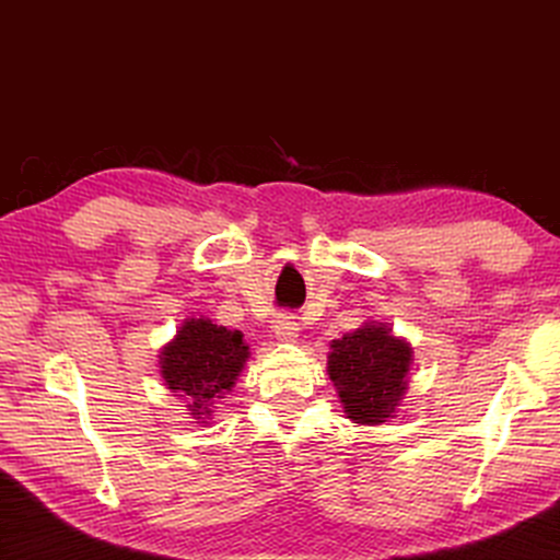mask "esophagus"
<instances>
[{"label": "esophagus", "mask_w": 560, "mask_h": 560, "mask_svg": "<svg viewBox=\"0 0 560 560\" xmlns=\"http://www.w3.org/2000/svg\"><path fill=\"white\" fill-rule=\"evenodd\" d=\"M273 334H277L279 340H296L299 336V320L293 314H279L273 318Z\"/></svg>", "instance_id": "34e87169"}]
</instances>
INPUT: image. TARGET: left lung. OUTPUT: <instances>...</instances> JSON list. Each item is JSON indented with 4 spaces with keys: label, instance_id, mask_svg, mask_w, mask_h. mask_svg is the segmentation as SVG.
Here are the masks:
<instances>
[{
    "label": "left lung",
    "instance_id": "1",
    "mask_svg": "<svg viewBox=\"0 0 560 560\" xmlns=\"http://www.w3.org/2000/svg\"><path fill=\"white\" fill-rule=\"evenodd\" d=\"M328 375L338 387L350 420L385 422L407 390L412 348L390 336L385 326L365 324L330 343Z\"/></svg>",
    "mask_w": 560,
    "mask_h": 560
}]
</instances>
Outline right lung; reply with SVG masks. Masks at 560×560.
Returning a JSON list of instances; mask_svg holds the SVG:
<instances>
[{
  "instance_id": "obj_1",
  "label": "right lung",
  "mask_w": 560,
  "mask_h": 560,
  "mask_svg": "<svg viewBox=\"0 0 560 560\" xmlns=\"http://www.w3.org/2000/svg\"><path fill=\"white\" fill-rule=\"evenodd\" d=\"M246 358L249 348L244 346L240 330H226L205 318H189L173 343L163 348L160 365L165 385L185 397L187 407L200 420V415L212 412L214 397L234 385Z\"/></svg>"
}]
</instances>
